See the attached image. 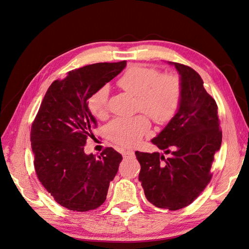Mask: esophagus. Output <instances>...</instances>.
I'll return each instance as SVG.
<instances>
[{
  "label": "esophagus",
  "mask_w": 249,
  "mask_h": 249,
  "mask_svg": "<svg viewBox=\"0 0 249 249\" xmlns=\"http://www.w3.org/2000/svg\"><path fill=\"white\" fill-rule=\"evenodd\" d=\"M121 154H123L124 157H129V156L134 155V152H133L132 150H123L121 151Z\"/></svg>",
  "instance_id": "esophagus-1"
}]
</instances>
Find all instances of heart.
Listing matches in <instances>:
<instances>
[{"label":"heart","mask_w":249,"mask_h":249,"mask_svg":"<svg viewBox=\"0 0 249 249\" xmlns=\"http://www.w3.org/2000/svg\"><path fill=\"white\" fill-rule=\"evenodd\" d=\"M117 86L135 96L136 108L155 121L170 119L179 105L181 86L178 77L162 74L154 69L142 65H132L117 80ZM107 89L101 88L89 96L88 107L96 117H104L107 113ZM150 126L144 115L116 118L107 125V135L111 141L125 147H132L141 142Z\"/></svg>","instance_id":"obj_1"}]
</instances>
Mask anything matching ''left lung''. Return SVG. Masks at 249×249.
I'll use <instances>...</instances> for the list:
<instances>
[{"instance_id": "left-lung-1", "label": "left lung", "mask_w": 249, "mask_h": 249, "mask_svg": "<svg viewBox=\"0 0 249 249\" xmlns=\"http://www.w3.org/2000/svg\"><path fill=\"white\" fill-rule=\"evenodd\" d=\"M169 64L179 74V105L172 119L151 141L169 156L139 151L135 154L141 163L138 179L148 201L159 208L178 210L195 201L210 181L222 131L216 102L206 92L201 76L187 65Z\"/></svg>"}]
</instances>
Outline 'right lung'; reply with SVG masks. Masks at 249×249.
I'll return each mask as SVG.
<instances>
[{"label":"right lung","mask_w":249,"mask_h":249,"mask_svg":"<svg viewBox=\"0 0 249 249\" xmlns=\"http://www.w3.org/2000/svg\"><path fill=\"white\" fill-rule=\"evenodd\" d=\"M126 65L96 63L71 71L48 88L36 116L30 142L35 170L58 204L84 212L105 203L110 181L123 156L113 148L100 155L84 153L97 121L88 107L89 96L116 77Z\"/></svg>","instance_id":"add662e5"}]
</instances>
